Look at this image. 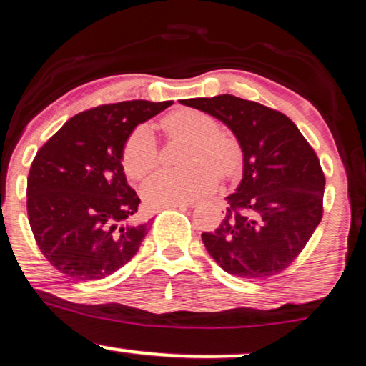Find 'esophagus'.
I'll list each match as a JSON object with an SVG mask.
<instances>
[{
	"label": "esophagus",
	"instance_id": "1",
	"mask_svg": "<svg viewBox=\"0 0 366 366\" xmlns=\"http://www.w3.org/2000/svg\"><path fill=\"white\" fill-rule=\"evenodd\" d=\"M192 202H189V204H179V205H174V209L176 207H179V209H187V207H192Z\"/></svg>",
	"mask_w": 366,
	"mask_h": 366
}]
</instances>
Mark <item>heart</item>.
Here are the masks:
<instances>
[{"mask_svg":"<svg viewBox=\"0 0 366 366\" xmlns=\"http://www.w3.org/2000/svg\"><path fill=\"white\" fill-rule=\"evenodd\" d=\"M172 136L189 139L184 171H161L142 185V199L151 209H167L212 192L217 176H234L240 152L232 137L217 131V122L195 109H177L164 119ZM122 162L132 179H142L156 169L159 149L151 127L137 126L122 149Z\"/></svg>","mask_w":366,"mask_h":366,"instance_id":"b5f03b06","label":"heart"}]
</instances>
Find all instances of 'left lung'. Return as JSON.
Here are the masks:
<instances>
[{"label": "left lung", "instance_id": "8db88e82", "mask_svg": "<svg viewBox=\"0 0 366 366\" xmlns=\"http://www.w3.org/2000/svg\"><path fill=\"white\" fill-rule=\"evenodd\" d=\"M234 132L244 174L225 217L202 242L230 275L259 280L285 270L323 215L325 176L315 151L282 112L232 94L182 99Z\"/></svg>", "mask_w": 366, "mask_h": 366}]
</instances>
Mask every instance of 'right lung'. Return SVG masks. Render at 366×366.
<instances>
[{"mask_svg":"<svg viewBox=\"0 0 366 366\" xmlns=\"http://www.w3.org/2000/svg\"><path fill=\"white\" fill-rule=\"evenodd\" d=\"M172 101H124L79 112L39 149L28 176V219L46 260L71 279L114 274L137 254L149 222L127 184L122 149Z\"/></svg>","mask_w":366,"mask_h":366,"instance_id":"1","label":"right lung"}]
</instances>
